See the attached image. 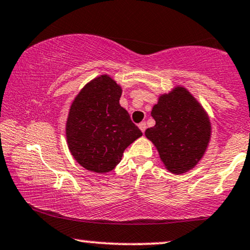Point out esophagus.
Instances as JSON below:
<instances>
[{"mask_svg":"<svg viewBox=\"0 0 250 250\" xmlns=\"http://www.w3.org/2000/svg\"><path fill=\"white\" fill-rule=\"evenodd\" d=\"M139 128H140L142 132H145L146 128H147V125H146V123L145 122H141L140 124H139Z\"/></svg>","mask_w":250,"mask_h":250,"instance_id":"esophagus-1","label":"esophagus"}]
</instances>
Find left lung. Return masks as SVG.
Listing matches in <instances>:
<instances>
[{"label": "left lung", "instance_id": "left-lung-1", "mask_svg": "<svg viewBox=\"0 0 250 250\" xmlns=\"http://www.w3.org/2000/svg\"><path fill=\"white\" fill-rule=\"evenodd\" d=\"M151 116L156 124L145 134L157 148L165 167L181 174L195 167L211 135L208 115L195 97L184 87H176L160 96Z\"/></svg>", "mask_w": 250, "mask_h": 250}]
</instances>
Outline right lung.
<instances>
[{
    "label": "right lung",
    "mask_w": 250,
    "mask_h": 250,
    "mask_svg": "<svg viewBox=\"0 0 250 250\" xmlns=\"http://www.w3.org/2000/svg\"><path fill=\"white\" fill-rule=\"evenodd\" d=\"M122 88L106 74L80 90L66 121L67 146L87 170L105 173L121 162L124 150L142 135L119 104Z\"/></svg>",
    "instance_id": "1"
}]
</instances>
